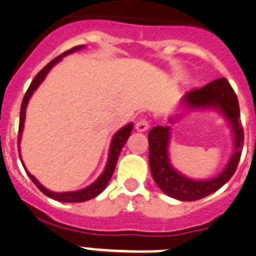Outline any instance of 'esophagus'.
<instances>
[{
    "label": "esophagus",
    "instance_id": "obj_1",
    "mask_svg": "<svg viewBox=\"0 0 256 256\" xmlns=\"http://www.w3.org/2000/svg\"><path fill=\"white\" fill-rule=\"evenodd\" d=\"M135 128H136V131H139V132H144V131H146L150 128V121L146 118H140L136 124H135Z\"/></svg>",
    "mask_w": 256,
    "mask_h": 256
}]
</instances>
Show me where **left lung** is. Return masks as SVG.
I'll return each instance as SVG.
<instances>
[{"mask_svg": "<svg viewBox=\"0 0 256 256\" xmlns=\"http://www.w3.org/2000/svg\"><path fill=\"white\" fill-rule=\"evenodd\" d=\"M182 104L190 110L208 108L219 110L230 122L234 139V152L220 174L208 180H194L184 176L170 164V126H156L150 131V168L156 184L162 192L172 198L197 201L216 192L233 176L244 146V128L240 121L237 95L226 78L214 80L204 88L186 92L182 99ZM168 122H175V117L168 120Z\"/></svg>", "mask_w": 256, "mask_h": 256, "instance_id": "obj_1", "label": "left lung"}]
</instances>
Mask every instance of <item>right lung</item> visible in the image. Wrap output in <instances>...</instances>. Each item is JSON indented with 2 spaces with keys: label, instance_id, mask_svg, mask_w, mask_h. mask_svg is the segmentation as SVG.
Instances as JSON below:
<instances>
[{
  "label": "right lung",
  "instance_id": "obj_1",
  "mask_svg": "<svg viewBox=\"0 0 256 256\" xmlns=\"http://www.w3.org/2000/svg\"><path fill=\"white\" fill-rule=\"evenodd\" d=\"M82 48H85V45L76 46V48H70V50L66 51V52H63L62 55L56 56L54 60H51L48 66H44V68H42V70L37 73V76H36L34 78H33L32 84H30V88H28V90H26V95H24L23 102H22V106H20L19 134H18V150H19V152H20V139H22V132H23V128H24V120H26V104H28V102H30V96H32L33 91L38 88L40 84H41V82L45 80L46 74L50 72L51 68H52V66H54L58 62L62 60V58L66 56V55H68V54H70V52H74V51H77V50H81ZM131 131H132V122L128 124V125L124 126V128H120V130L116 132L114 136L112 138V143H110V154H108V161H106V168H104V171L102 172L100 176L98 178L94 183L90 184V186H86V188H84V190H74V192H60V193L52 192V190H48V188H45V186H42V184L40 183V182L37 180V179H36L32 174H30V172L26 171V168H26L28 176L30 178V180H32L36 186H37V188H38V190H41L44 194H46L48 197H50V198L56 200V201H60V202L88 201V200L96 197L98 194H100V193L106 190V184H108V182L110 180V178H112V175H113V171H114V168H116V165H117V160H118L120 152H121L122 146H125L126 142H128V136H130V134H131ZM19 157H20V154H19ZM20 160H22V157H20ZM23 166H24V164H23Z\"/></svg>",
  "mask_w": 256,
  "mask_h": 256
}]
</instances>
